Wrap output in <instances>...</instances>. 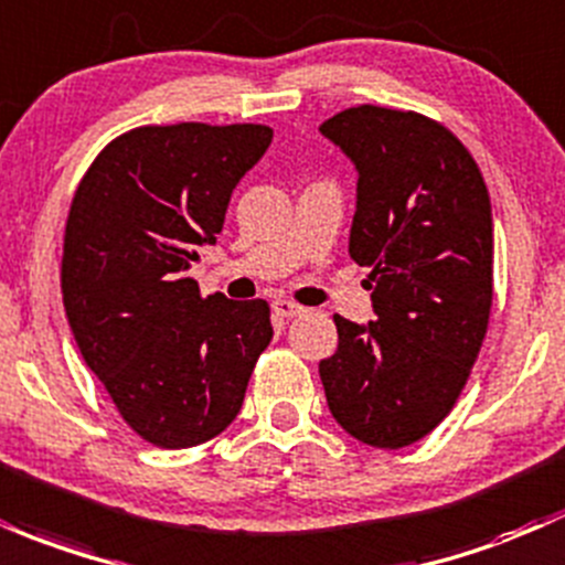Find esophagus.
Masks as SVG:
<instances>
[{"instance_id": "34e87169", "label": "esophagus", "mask_w": 565, "mask_h": 565, "mask_svg": "<svg viewBox=\"0 0 565 565\" xmlns=\"http://www.w3.org/2000/svg\"><path fill=\"white\" fill-rule=\"evenodd\" d=\"M273 313L281 316V319H295V316L306 313V308L297 306V302H292V300H276L273 302Z\"/></svg>"}]
</instances>
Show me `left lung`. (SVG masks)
<instances>
[{
  "label": "left lung",
  "mask_w": 565,
  "mask_h": 565,
  "mask_svg": "<svg viewBox=\"0 0 565 565\" xmlns=\"http://www.w3.org/2000/svg\"><path fill=\"white\" fill-rule=\"evenodd\" d=\"M321 134L356 163L351 257L370 268L375 321L334 316L327 405L353 439L399 450L454 411L493 306L491 198L454 131L413 109H343Z\"/></svg>",
  "instance_id": "8db88e82"
}]
</instances>
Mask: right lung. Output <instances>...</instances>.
Listing matches in <instances>:
<instances>
[{
    "mask_svg": "<svg viewBox=\"0 0 565 565\" xmlns=\"http://www.w3.org/2000/svg\"><path fill=\"white\" fill-rule=\"evenodd\" d=\"M270 139L257 122L139 126L74 192L61 257L74 340L120 418L158 448L225 431L273 338L268 302L203 297L188 276Z\"/></svg>",
    "mask_w": 565,
    "mask_h": 565,
    "instance_id": "add662e5",
    "label": "right lung"
}]
</instances>
